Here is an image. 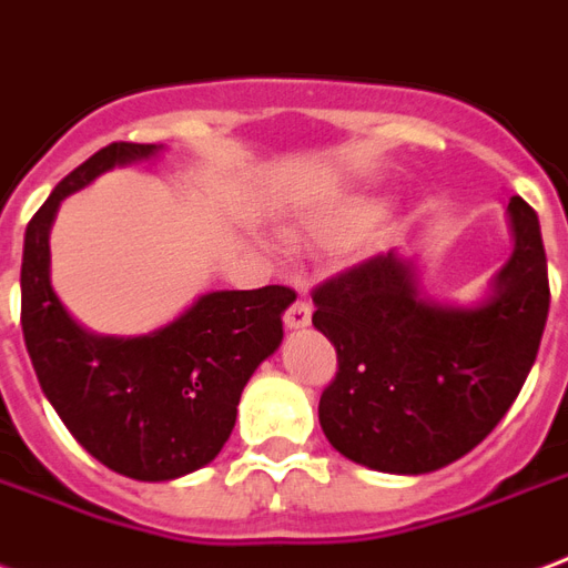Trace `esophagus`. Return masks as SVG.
I'll use <instances>...</instances> for the list:
<instances>
[{"label":"esophagus","instance_id":"34e87169","mask_svg":"<svg viewBox=\"0 0 568 568\" xmlns=\"http://www.w3.org/2000/svg\"><path fill=\"white\" fill-rule=\"evenodd\" d=\"M310 318H313V306L303 301V297H297V301L285 310V327H292V331H301V327H306L310 324Z\"/></svg>","mask_w":568,"mask_h":568}]
</instances>
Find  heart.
<instances>
[{
  "instance_id": "1",
  "label": "heart",
  "mask_w": 568,
  "mask_h": 568,
  "mask_svg": "<svg viewBox=\"0 0 568 568\" xmlns=\"http://www.w3.org/2000/svg\"><path fill=\"white\" fill-rule=\"evenodd\" d=\"M357 211H361V207H354V214H357Z\"/></svg>"
}]
</instances>
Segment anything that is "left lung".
<instances>
[{
	"label": "left lung",
	"mask_w": 568,
	"mask_h": 568,
	"mask_svg": "<svg viewBox=\"0 0 568 568\" xmlns=\"http://www.w3.org/2000/svg\"><path fill=\"white\" fill-rule=\"evenodd\" d=\"M515 250L486 303L419 297L410 262L372 255L313 292L336 348L318 419L342 456L384 474H428L483 444L521 393L548 318L539 216L509 199Z\"/></svg>",
	"instance_id": "1"
}]
</instances>
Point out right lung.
Masks as SVG:
<instances>
[{
  "mask_svg": "<svg viewBox=\"0 0 568 568\" xmlns=\"http://www.w3.org/2000/svg\"><path fill=\"white\" fill-rule=\"evenodd\" d=\"M112 142L55 184L26 226L20 324L43 396L101 465L142 483L193 474L223 449L241 389L283 342L294 292L202 294L187 313L145 336H98L73 322L50 285V226L62 205L112 166L158 154Z\"/></svg>",
  "mask_w": 568,
  "mask_h": 568,
  "instance_id": "obj_1",
  "label": "right lung"
}]
</instances>
